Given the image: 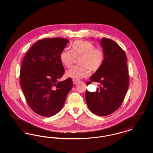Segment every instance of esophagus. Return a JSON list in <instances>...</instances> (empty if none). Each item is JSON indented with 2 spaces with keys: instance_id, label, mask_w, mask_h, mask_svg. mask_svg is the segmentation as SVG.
Wrapping results in <instances>:
<instances>
[{
  "instance_id": "34e87169",
  "label": "esophagus",
  "mask_w": 153,
  "mask_h": 153,
  "mask_svg": "<svg viewBox=\"0 0 153 153\" xmlns=\"http://www.w3.org/2000/svg\"><path fill=\"white\" fill-rule=\"evenodd\" d=\"M78 82H79V80H76V79H73V82L74 84H77Z\"/></svg>"
}]
</instances>
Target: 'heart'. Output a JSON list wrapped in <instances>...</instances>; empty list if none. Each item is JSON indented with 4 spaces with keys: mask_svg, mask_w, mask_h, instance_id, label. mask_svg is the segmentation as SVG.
<instances>
[{
    "mask_svg": "<svg viewBox=\"0 0 153 153\" xmlns=\"http://www.w3.org/2000/svg\"><path fill=\"white\" fill-rule=\"evenodd\" d=\"M79 59V66H73L66 72L67 77L76 80L87 77L89 71L92 73L98 71L102 67L104 54L102 50L96 49L94 44L87 41H76L72 45V50L65 49L59 55L61 63L69 68Z\"/></svg>",
    "mask_w": 153,
    "mask_h": 153,
    "instance_id": "1",
    "label": "heart"
}]
</instances>
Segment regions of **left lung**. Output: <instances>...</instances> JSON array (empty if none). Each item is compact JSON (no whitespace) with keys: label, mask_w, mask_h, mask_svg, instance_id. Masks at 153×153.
<instances>
[{"label":"left lung","mask_w":153,"mask_h":153,"mask_svg":"<svg viewBox=\"0 0 153 153\" xmlns=\"http://www.w3.org/2000/svg\"><path fill=\"white\" fill-rule=\"evenodd\" d=\"M104 54L102 67L90 81L100 84L96 92L87 90L85 100L90 111L99 116H107L118 109L123 102L129 84L127 58L123 50L113 40L102 38L100 41Z\"/></svg>","instance_id":"left-lung-1"}]
</instances>
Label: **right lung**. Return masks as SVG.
Here are the masks:
<instances>
[{"instance_id": "right-lung-1", "label": "right lung", "mask_w": 153, "mask_h": 153, "mask_svg": "<svg viewBox=\"0 0 153 153\" xmlns=\"http://www.w3.org/2000/svg\"><path fill=\"white\" fill-rule=\"evenodd\" d=\"M68 42L62 38L39 40L23 59L20 72L22 91L31 109L41 116L57 114L73 87L70 77L58 81L65 73L59 55Z\"/></svg>"}]
</instances>
